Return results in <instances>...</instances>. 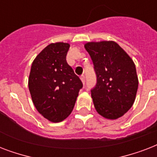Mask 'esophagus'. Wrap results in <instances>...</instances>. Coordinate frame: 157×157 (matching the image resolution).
<instances>
[{"mask_svg": "<svg viewBox=\"0 0 157 157\" xmlns=\"http://www.w3.org/2000/svg\"><path fill=\"white\" fill-rule=\"evenodd\" d=\"M80 78H81L82 83L85 84V82H86V77H85V76H84V75H81V76H80Z\"/></svg>", "mask_w": 157, "mask_h": 157, "instance_id": "34e87169", "label": "esophagus"}]
</instances>
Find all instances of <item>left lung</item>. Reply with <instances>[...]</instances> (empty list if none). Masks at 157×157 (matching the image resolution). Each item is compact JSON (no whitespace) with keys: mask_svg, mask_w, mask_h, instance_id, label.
<instances>
[{"mask_svg":"<svg viewBox=\"0 0 157 157\" xmlns=\"http://www.w3.org/2000/svg\"><path fill=\"white\" fill-rule=\"evenodd\" d=\"M85 48L97 76V84L91 90L96 111L107 119L121 117L133 106L138 90L139 79L134 61L112 40L88 42Z\"/></svg>","mask_w":157,"mask_h":157,"instance_id":"obj_1","label":"left lung"}]
</instances>
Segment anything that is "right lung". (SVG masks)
<instances>
[{
  "mask_svg": "<svg viewBox=\"0 0 157 157\" xmlns=\"http://www.w3.org/2000/svg\"><path fill=\"white\" fill-rule=\"evenodd\" d=\"M68 43H51L36 57L28 78L38 112L51 122L63 121L73 110L82 82L66 60Z\"/></svg>",
  "mask_w": 157,
  "mask_h": 157,
  "instance_id": "right-lung-1",
  "label": "right lung"
}]
</instances>
